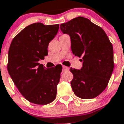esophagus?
Returning <instances> with one entry per match:
<instances>
[{
    "instance_id": "34e87169",
    "label": "esophagus",
    "mask_w": 124,
    "mask_h": 124,
    "mask_svg": "<svg viewBox=\"0 0 124 124\" xmlns=\"http://www.w3.org/2000/svg\"><path fill=\"white\" fill-rule=\"evenodd\" d=\"M69 70V68L67 66H63V71H67Z\"/></svg>"
}]
</instances>
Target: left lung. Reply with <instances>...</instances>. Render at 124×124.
<instances>
[{
	"mask_svg": "<svg viewBox=\"0 0 124 124\" xmlns=\"http://www.w3.org/2000/svg\"><path fill=\"white\" fill-rule=\"evenodd\" d=\"M71 38L73 54L81 57L80 70L71 68L74 94L84 99L99 96L107 87L114 70L112 45L104 30L83 17L60 25Z\"/></svg>",
	"mask_w": 124,
	"mask_h": 124,
	"instance_id": "8db88e82",
	"label": "left lung"
}]
</instances>
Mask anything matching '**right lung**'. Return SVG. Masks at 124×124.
<instances>
[{
  "label": "right lung",
  "mask_w": 124,
  "mask_h": 124,
  "mask_svg": "<svg viewBox=\"0 0 124 124\" xmlns=\"http://www.w3.org/2000/svg\"><path fill=\"white\" fill-rule=\"evenodd\" d=\"M59 24H31L13 39L8 50L7 70L20 93L30 102L45 105L54 100L62 66L46 68L38 63L48 55L49 43Z\"/></svg>",
  "instance_id": "add662e5"
}]
</instances>
